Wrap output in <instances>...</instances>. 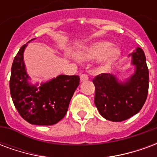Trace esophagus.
<instances>
[{"label":"esophagus","instance_id":"esophagus-1","mask_svg":"<svg viewBox=\"0 0 157 157\" xmlns=\"http://www.w3.org/2000/svg\"><path fill=\"white\" fill-rule=\"evenodd\" d=\"M81 82H86V81H87L89 79L88 75H86V74H82V75H81Z\"/></svg>","mask_w":157,"mask_h":157}]
</instances>
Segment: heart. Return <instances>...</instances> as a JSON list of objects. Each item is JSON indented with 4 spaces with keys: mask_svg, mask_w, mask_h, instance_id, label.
Listing matches in <instances>:
<instances>
[{
    "mask_svg": "<svg viewBox=\"0 0 157 157\" xmlns=\"http://www.w3.org/2000/svg\"><path fill=\"white\" fill-rule=\"evenodd\" d=\"M77 57L82 60H89L101 57L103 67H109L120 55V50L116 47H112L110 42L100 41L93 43L83 48L77 53Z\"/></svg>",
    "mask_w": 157,
    "mask_h": 157,
    "instance_id": "b5f03b06",
    "label": "heart"
}]
</instances>
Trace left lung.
<instances>
[{"instance_id": "8db88e82", "label": "left lung", "mask_w": 157, "mask_h": 157, "mask_svg": "<svg viewBox=\"0 0 157 157\" xmlns=\"http://www.w3.org/2000/svg\"><path fill=\"white\" fill-rule=\"evenodd\" d=\"M135 73L124 82L112 74L102 73L92 80L94 102L100 114L113 122H121L138 113L145 103L149 89V71L145 53L137 48L132 53Z\"/></svg>"}]
</instances>
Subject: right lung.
<instances>
[{
    "label": "right lung",
    "instance_id": "right-lung-1",
    "mask_svg": "<svg viewBox=\"0 0 157 157\" xmlns=\"http://www.w3.org/2000/svg\"><path fill=\"white\" fill-rule=\"evenodd\" d=\"M22 45L14 58L10 79V92L19 114L29 124L53 125L65 117L75 89L80 84L78 75H58L42 83L32 85L28 80L23 61Z\"/></svg>",
    "mask_w": 157,
    "mask_h": 157
}]
</instances>
